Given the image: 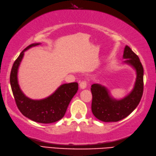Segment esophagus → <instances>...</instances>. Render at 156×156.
I'll list each match as a JSON object with an SVG mask.
<instances>
[{"label":"esophagus","mask_w":156,"mask_h":156,"mask_svg":"<svg viewBox=\"0 0 156 156\" xmlns=\"http://www.w3.org/2000/svg\"><path fill=\"white\" fill-rule=\"evenodd\" d=\"M79 86H80L81 89H85L87 87V81H82L80 84H79Z\"/></svg>","instance_id":"1"}]
</instances>
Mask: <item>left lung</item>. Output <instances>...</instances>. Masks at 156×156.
Wrapping results in <instances>:
<instances>
[{"instance_id":"1","label":"left lung","mask_w":156,"mask_h":156,"mask_svg":"<svg viewBox=\"0 0 156 156\" xmlns=\"http://www.w3.org/2000/svg\"><path fill=\"white\" fill-rule=\"evenodd\" d=\"M125 63L136 69L137 78L134 89L125 98L117 101L111 98L107 89L99 84H93L91 110L98 119L104 122H116L127 117L136 108L144 92V68L137 55L126 46L124 49Z\"/></svg>"}]
</instances>
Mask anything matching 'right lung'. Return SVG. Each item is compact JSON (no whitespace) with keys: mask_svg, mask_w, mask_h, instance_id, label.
<instances>
[{"mask_svg":"<svg viewBox=\"0 0 156 156\" xmlns=\"http://www.w3.org/2000/svg\"><path fill=\"white\" fill-rule=\"evenodd\" d=\"M39 43L30 44L14 62L10 75V83L17 107L23 115L35 122L51 123L63 117L71 100L78 90L76 82L61 85L54 93L41 100L30 99L23 94L17 81V71L24 52Z\"/></svg>","mask_w":156,"mask_h":156,"instance_id":"obj_1","label":"right lung"}]
</instances>
